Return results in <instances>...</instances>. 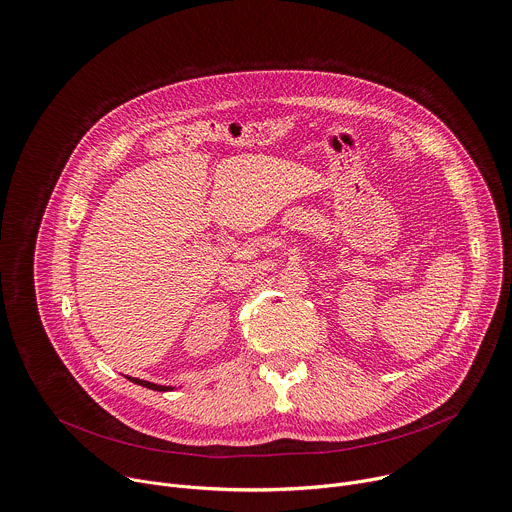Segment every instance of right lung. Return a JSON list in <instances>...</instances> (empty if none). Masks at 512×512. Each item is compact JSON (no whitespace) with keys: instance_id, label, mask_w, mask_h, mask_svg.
Returning <instances> with one entry per match:
<instances>
[{"instance_id":"add662e5","label":"right lung","mask_w":512,"mask_h":512,"mask_svg":"<svg viewBox=\"0 0 512 512\" xmlns=\"http://www.w3.org/2000/svg\"><path fill=\"white\" fill-rule=\"evenodd\" d=\"M133 383H137V385H141V387H148V389H152V391H168L170 387H164V385H156V383H150V381H139V379H131Z\"/></svg>"}]
</instances>
